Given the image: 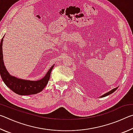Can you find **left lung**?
I'll return each mask as SVG.
<instances>
[{
	"label": "left lung",
	"mask_w": 133,
	"mask_h": 133,
	"mask_svg": "<svg viewBox=\"0 0 133 133\" xmlns=\"http://www.w3.org/2000/svg\"><path fill=\"white\" fill-rule=\"evenodd\" d=\"M118 87H117L116 88H114V89H112L111 90H110V91H109V92H107V93H105V94H103L102 96H101L100 97V98H101V97H106V96H109V95H110V94H111V93H114V91H115L117 89H118Z\"/></svg>",
	"instance_id": "8db88e82"
}]
</instances>
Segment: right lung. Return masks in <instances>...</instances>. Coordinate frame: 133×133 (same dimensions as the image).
Returning a JSON list of instances; mask_svg holds the SVG:
<instances>
[{
	"label": "right lung",
	"instance_id": "add662e5",
	"mask_svg": "<svg viewBox=\"0 0 133 133\" xmlns=\"http://www.w3.org/2000/svg\"><path fill=\"white\" fill-rule=\"evenodd\" d=\"M3 38L4 36L2 39L0 43V74L4 84L13 92L19 95H31L40 93L48 83L51 71L55 64L50 67L44 77L39 80L32 81L21 79L10 75L4 64L2 49Z\"/></svg>",
	"mask_w": 133,
	"mask_h": 133
}]
</instances>
